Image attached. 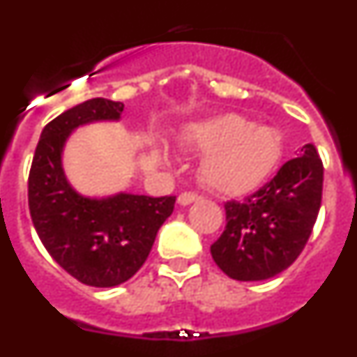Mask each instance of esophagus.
Listing matches in <instances>:
<instances>
[{
    "mask_svg": "<svg viewBox=\"0 0 357 357\" xmlns=\"http://www.w3.org/2000/svg\"><path fill=\"white\" fill-rule=\"evenodd\" d=\"M200 200V197L195 193H182L178 195V204L181 206H191V204H195V202Z\"/></svg>",
    "mask_w": 357,
    "mask_h": 357,
    "instance_id": "esophagus-1",
    "label": "esophagus"
}]
</instances>
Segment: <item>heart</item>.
<instances>
[{
	"mask_svg": "<svg viewBox=\"0 0 357 357\" xmlns=\"http://www.w3.org/2000/svg\"><path fill=\"white\" fill-rule=\"evenodd\" d=\"M189 150L206 155L200 178L227 197L247 195L272 175L282 159V137L272 127H257L239 114H220L189 123L182 132Z\"/></svg>",
	"mask_w": 357,
	"mask_h": 357,
	"instance_id": "b5f03b06",
	"label": "heart"
}]
</instances>
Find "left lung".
<instances>
[{"label": "left lung", "instance_id": "1", "mask_svg": "<svg viewBox=\"0 0 357 357\" xmlns=\"http://www.w3.org/2000/svg\"><path fill=\"white\" fill-rule=\"evenodd\" d=\"M324 166L309 143L272 181L243 202H227V227L211 247L214 263L236 280L284 272L307 243L321 204Z\"/></svg>", "mask_w": 357, "mask_h": 357}]
</instances>
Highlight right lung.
<instances>
[{"mask_svg": "<svg viewBox=\"0 0 357 357\" xmlns=\"http://www.w3.org/2000/svg\"><path fill=\"white\" fill-rule=\"evenodd\" d=\"M123 109L121 102L93 98L56 116L40 134L28 178L30 216L44 248L94 288H114L135 275L175 207V197H87L68 181L62 157L69 135L85 125L119 121Z\"/></svg>", "mask_w": 357, "mask_h": 357, "instance_id": "right-lung-1", "label": "right lung"}]
</instances>
